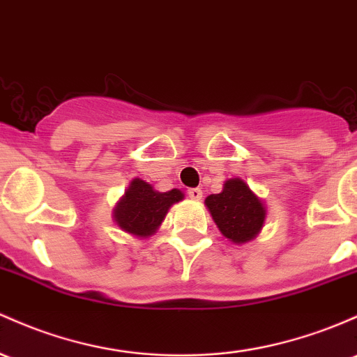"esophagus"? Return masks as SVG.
Returning <instances> with one entry per match:
<instances>
[{"label": "esophagus", "mask_w": 357, "mask_h": 357, "mask_svg": "<svg viewBox=\"0 0 357 357\" xmlns=\"http://www.w3.org/2000/svg\"><path fill=\"white\" fill-rule=\"evenodd\" d=\"M188 197H190L191 199H195V202H199L203 197V193L199 188H191V190H188Z\"/></svg>", "instance_id": "1"}]
</instances>
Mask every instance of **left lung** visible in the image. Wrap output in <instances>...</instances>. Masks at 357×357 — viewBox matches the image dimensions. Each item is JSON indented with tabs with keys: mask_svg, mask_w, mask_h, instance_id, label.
<instances>
[{
	"mask_svg": "<svg viewBox=\"0 0 357 357\" xmlns=\"http://www.w3.org/2000/svg\"><path fill=\"white\" fill-rule=\"evenodd\" d=\"M205 205L222 236L234 244L256 238L264 225V202L241 178L227 179L220 193L206 197Z\"/></svg>",
	"mask_w": 357,
	"mask_h": 357,
	"instance_id": "left-lung-1",
	"label": "left lung"
}]
</instances>
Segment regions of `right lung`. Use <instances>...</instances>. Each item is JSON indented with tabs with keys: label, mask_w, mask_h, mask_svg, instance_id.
Returning <instances> with one entry per match:
<instances>
[{
	"label": "right lung",
	"mask_w": 357,
	"mask_h": 357,
	"mask_svg": "<svg viewBox=\"0 0 357 357\" xmlns=\"http://www.w3.org/2000/svg\"><path fill=\"white\" fill-rule=\"evenodd\" d=\"M183 198L185 193L181 190L174 188L160 193L147 181L135 178L113 208V220L123 232L137 238H147L158 232L171 206Z\"/></svg>",
	"instance_id": "add662e5"
}]
</instances>
